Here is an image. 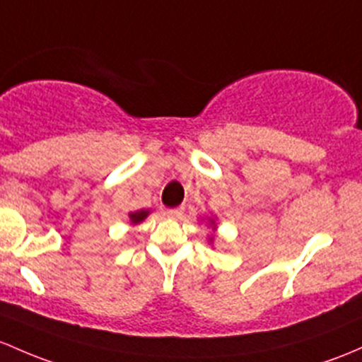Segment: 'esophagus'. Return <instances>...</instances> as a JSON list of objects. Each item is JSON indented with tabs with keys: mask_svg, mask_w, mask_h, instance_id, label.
<instances>
[{
	"mask_svg": "<svg viewBox=\"0 0 362 362\" xmlns=\"http://www.w3.org/2000/svg\"><path fill=\"white\" fill-rule=\"evenodd\" d=\"M166 215L171 216V218H182V215H184V206L171 208V210L166 211Z\"/></svg>",
	"mask_w": 362,
	"mask_h": 362,
	"instance_id": "obj_1",
	"label": "esophagus"
}]
</instances>
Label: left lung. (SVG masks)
<instances>
[{
	"mask_svg": "<svg viewBox=\"0 0 362 362\" xmlns=\"http://www.w3.org/2000/svg\"><path fill=\"white\" fill-rule=\"evenodd\" d=\"M206 226L211 227L213 234L208 235V243H210V245H213V239H215V232H216V220L215 218H208L206 220Z\"/></svg>",
	"mask_w": 362,
	"mask_h": 362,
	"instance_id": "left-lung-1",
	"label": "left lung"
}]
</instances>
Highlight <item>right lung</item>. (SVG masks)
<instances>
[{
	"mask_svg": "<svg viewBox=\"0 0 362 362\" xmlns=\"http://www.w3.org/2000/svg\"><path fill=\"white\" fill-rule=\"evenodd\" d=\"M149 213H151V210H136V211L128 213V218H130L132 226H139V223H142L144 220L149 216Z\"/></svg>",
	"mask_w": 362,
	"mask_h": 362,
	"instance_id": "add662e5",
	"label": "right lung"
}]
</instances>
